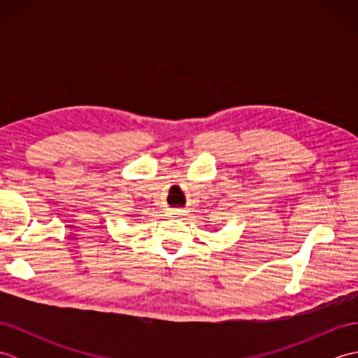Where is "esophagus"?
<instances>
[{
	"mask_svg": "<svg viewBox=\"0 0 358 358\" xmlns=\"http://www.w3.org/2000/svg\"><path fill=\"white\" fill-rule=\"evenodd\" d=\"M178 212H180V210H178Z\"/></svg>",
	"mask_w": 358,
	"mask_h": 358,
	"instance_id": "esophagus-1",
	"label": "esophagus"
}]
</instances>
